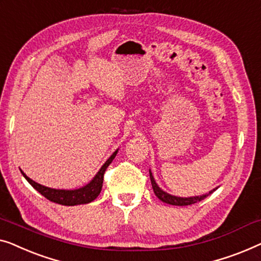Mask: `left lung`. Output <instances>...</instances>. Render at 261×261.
Listing matches in <instances>:
<instances>
[{
    "mask_svg": "<svg viewBox=\"0 0 261 261\" xmlns=\"http://www.w3.org/2000/svg\"><path fill=\"white\" fill-rule=\"evenodd\" d=\"M149 174H150V181H151V185H152V189H153V193H155V195L159 197L161 201H163V202L169 203V204H172V205H189V204H194L196 202H199V201H202L203 199H205L208 195H211L213 192H215L218 188H214L211 192L207 193V194H203V195H200V196H190V197H179V196H175V195H171V194H168L167 192H164L157 185L155 178H153L152 176V172L151 170H149Z\"/></svg>",
    "mask_w": 261,
    "mask_h": 261,
    "instance_id": "left-lung-1",
    "label": "left lung"
}]
</instances>
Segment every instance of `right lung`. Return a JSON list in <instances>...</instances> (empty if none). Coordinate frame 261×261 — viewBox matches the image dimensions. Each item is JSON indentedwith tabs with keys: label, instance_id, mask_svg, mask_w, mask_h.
<instances>
[{
	"label": "right lung",
	"instance_id": "obj_1",
	"mask_svg": "<svg viewBox=\"0 0 261 261\" xmlns=\"http://www.w3.org/2000/svg\"><path fill=\"white\" fill-rule=\"evenodd\" d=\"M117 152H118V149H117L116 151L110 156V159L102 164V167L99 169V171L95 174V176L92 178V181L78 189L68 190V189L48 188V187H45L40 185L38 182L33 181V179L29 178L22 170H21V174L24 176V178L27 179L29 183H31L33 188L38 190L42 196H45L46 199L52 201V202H56L62 205L86 204V203L92 202L93 200L97 199L99 194H100L102 181H104V172L106 170V168L111 164L113 160H115Z\"/></svg>",
	"mask_w": 261,
	"mask_h": 261
}]
</instances>
